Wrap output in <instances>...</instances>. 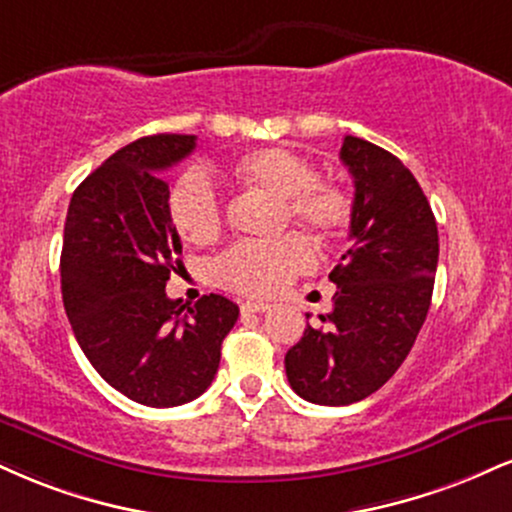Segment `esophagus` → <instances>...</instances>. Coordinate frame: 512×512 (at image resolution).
I'll return each mask as SVG.
<instances>
[{
	"mask_svg": "<svg viewBox=\"0 0 512 512\" xmlns=\"http://www.w3.org/2000/svg\"><path fill=\"white\" fill-rule=\"evenodd\" d=\"M269 303H264V300H243L240 303V310L243 312H267L269 310Z\"/></svg>",
	"mask_w": 512,
	"mask_h": 512,
	"instance_id": "34e87169",
	"label": "esophagus"
}]
</instances>
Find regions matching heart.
Masks as SVG:
<instances>
[{
	"mask_svg": "<svg viewBox=\"0 0 512 512\" xmlns=\"http://www.w3.org/2000/svg\"><path fill=\"white\" fill-rule=\"evenodd\" d=\"M231 176L252 190L279 200L281 226L305 231L315 243L329 245L346 233L353 205L346 190L315 178V166L286 147H260L231 164ZM166 212L178 236L207 245L224 229V200L202 169H188L171 186ZM315 252L303 236L276 243H238L214 264V279L243 295H274L293 276L307 272Z\"/></svg>",
	"mask_w": 512,
	"mask_h": 512,
	"instance_id": "heart-1",
	"label": "heart"
}]
</instances>
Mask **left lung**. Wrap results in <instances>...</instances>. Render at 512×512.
<instances>
[{"mask_svg":"<svg viewBox=\"0 0 512 512\" xmlns=\"http://www.w3.org/2000/svg\"><path fill=\"white\" fill-rule=\"evenodd\" d=\"M341 162L355 183L353 245L329 274L334 310L286 353L288 384L317 405L357 403L396 374L427 319L439 262L434 212L408 166L355 135L343 138Z\"/></svg>","mask_w":512,"mask_h":512,"instance_id":"obj_1","label":"left lung"}]
</instances>
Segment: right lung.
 <instances>
[{"label":"right lung","instance_id":"obj_1","mask_svg":"<svg viewBox=\"0 0 512 512\" xmlns=\"http://www.w3.org/2000/svg\"><path fill=\"white\" fill-rule=\"evenodd\" d=\"M195 140L159 133L121 147L76 188L64 224L61 295L78 346L109 386L150 408L207 391L238 319L224 295L186 307L164 291L181 238L162 171Z\"/></svg>","mask_w":512,"mask_h":512}]
</instances>
